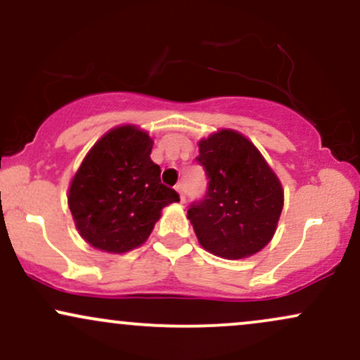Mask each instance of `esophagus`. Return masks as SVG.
<instances>
[{"label": "esophagus", "mask_w": 360, "mask_h": 360, "mask_svg": "<svg viewBox=\"0 0 360 360\" xmlns=\"http://www.w3.org/2000/svg\"><path fill=\"white\" fill-rule=\"evenodd\" d=\"M176 191H177V194H179L181 203H183V201H184V186L183 184H177L176 186Z\"/></svg>", "instance_id": "1"}]
</instances>
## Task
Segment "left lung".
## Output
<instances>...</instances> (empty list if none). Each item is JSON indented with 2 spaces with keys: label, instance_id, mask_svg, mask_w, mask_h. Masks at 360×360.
I'll return each mask as SVG.
<instances>
[{
  "label": "left lung",
  "instance_id": "left-lung-1",
  "mask_svg": "<svg viewBox=\"0 0 360 360\" xmlns=\"http://www.w3.org/2000/svg\"><path fill=\"white\" fill-rule=\"evenodd\" d=\"M208 191L188 210L198 242L223 259H245L274 237L284 205L279 177L240 131L221 128L198 142Z\"/></svg>",
  "mask_w": 360,
  "mask_h": 360
}]
</instances>
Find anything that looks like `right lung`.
Masks as SVG:
<instances>
[{
  "label": "right lung",
  "instance_id": "right-lung-1",
  "mask_svg": "<svg viewBox=\"0 0 360 360\" xmlns=\"http://www.w3.org/2000/svg\"><path fill=\"white\" fill-rule=\"evenodd\" d=\"M154 140L142 128H111L89 148L69 186L77 232L94 249L125 254L147 240L164 206L177 203L152 162Z\"/></svg>",
  "mask_w": 360,
  "mask_h": 360
}]
</instances>
